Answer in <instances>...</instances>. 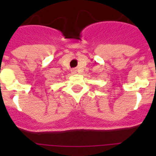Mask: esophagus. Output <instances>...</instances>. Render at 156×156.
Segmentation results:
<instances>
[{"label": "esophagus", "mask_w": 156, "mask_h": 156, "mask_svg": "<svg viewBox=\"0 0 156 156\" xmlns=\"http://www.w3.org/2000/svg\"><path fill=\"white\" fill-rule=\"evenodd\" d=\"M71 73H73V74H75V73H77V69H71Z\"/></svg>", "instance_id": "obj_1"}]
</instances>
